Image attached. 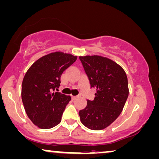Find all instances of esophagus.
<instances>
[{
  "instance_id": "34e87169",
  "label": "esophagus",
  "mask_w": 159,
  "mask_h": 159,
  "mask_svg": "<svg viewBox=\"0 0 159 159\" xmlns=\"http://www.w3.org/2000/svg\"><path fill=\"white\" fill-rule=\"evenodd\" d=\"M71 98H72L73 100H75L77 98V96H72V97H71Z\"/></svg>"
}]
</instances>
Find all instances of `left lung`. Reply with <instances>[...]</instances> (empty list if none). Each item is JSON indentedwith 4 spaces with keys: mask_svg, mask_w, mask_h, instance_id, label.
Instances as JSON below:
<instances>
[{
    "mask_svg": "<svg viewBox=\"0 0 159 159\" xmlns=\"http://www.w3.org/2000/svg\"><path fill=\"white\" fill-rule=\"evenodd\" d=\"M91 89L97 93L93 101L79 111L80 122L88 128L103 129L111 125L122 112L128 97L127 78L125 70L115 62L99 55L79 57Z\"/></svg>",
    "mask_w": 159,
    "mask_h": 159,
    "instance_id": "8db88e82",
    "label": "left lung"
}]
</instances>
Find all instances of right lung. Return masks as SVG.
Instances as JSON below:
<instances>
[{
    "label": "right lung",
    "instance_id": "add662e5",
    "mask_svg": "<svg viewBox=\"0 0 159 159\" xmlns=\"http://www.w3.org/2000/svg\"><path fill=\"white\" fill-rule=\"evenodd\" d=\"M77 59L61 52L50 53L32 64L24 75L21 99L28 117L41 129H50L61 122L70 96L55 92L60 76Z\"/></svg>",
    "mask_w": 159,
    "mask_h": 159
}]
</instances>
